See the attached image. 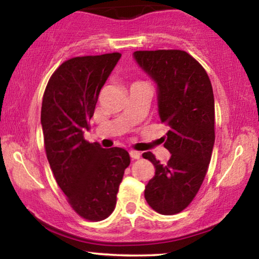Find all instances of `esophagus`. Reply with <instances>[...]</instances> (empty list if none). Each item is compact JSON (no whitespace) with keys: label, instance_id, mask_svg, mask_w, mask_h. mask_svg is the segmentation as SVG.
I'll list each match as a JSON object with an SVG mask.
<instances>
[{"label":"esophagus","instance_id":"obj_1","mask_svg":"<svg viewBox=\"0 0 259 259\" xmlns=\"http://www.w3.org/2000/svg\"><path fill=\"white\" fill-rule=\"evenodd\" d=\"M129 154H130V157L133 158V159H138V158L141 157V154H140V152H138V151L131 150V151L129 152Z\"/></svg>","mask_w":259,"mask_h":259}]
</instances>
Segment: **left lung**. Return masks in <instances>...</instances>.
<instances>
[{"label": "left lung", "instance_id": "1", "mask_svg": "<svg viewBox=\"0 0 259 259\" xmlns=\"http://www.w3.org/2000/svg\"><path fill=\"white\" fill-rule=\"evenodd\" d=\"M138 64L158 85V112L169 131L161 140L171 157L161 164L152 152L143 158L155 166L144 197L162 214L183 211L205 177L214 143V100L210 78L184 50H138Z\"/></svg>", "mask_w": 259, "mask_h": 259}]
</instances>
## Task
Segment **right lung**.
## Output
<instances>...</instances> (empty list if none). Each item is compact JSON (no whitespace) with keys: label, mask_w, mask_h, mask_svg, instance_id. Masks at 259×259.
Returning <instances> with one entry per match:
<instances>
[{"label":"right lung","mask_w":259,"mask_h":259,"mask_svg":"<svg viewBox=\"0 0 259 259\" xmlns=\"http://www.w3.org/2000/svg\"><path fill=\"white\" fill-rule=\"evenodd\" d=\"M121 54L78 56L64 61L50 76L42 100L41 123L47 158L58 187L78 216L100 222L111 214L128 151L89 143V129L98 95Z\"/></svg>","instance_id":"obj_1"}]
</instances>
